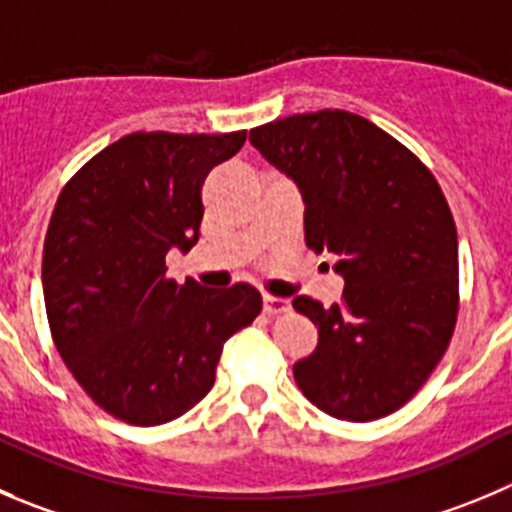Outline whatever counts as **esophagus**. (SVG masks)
I'll return each instance as SVG.
<instances>
[{
	"instance_id": "esophagus-1",
	"label": "esophagus",
	"mask_w": 512,
	"mask_h": 512,
	"mask_svg": "<svg viewBox=\"0 0 512 512\" xmlns=\"http://www.w3.org/2000/svg\"><path fill=\"white\" fill-rule=\"evenodd\" d=\"M291 309V304H289V299H284V296H271V294H266L264 296V311L266 314H284V311H289Z\"/></svg>"
}]
</instances>
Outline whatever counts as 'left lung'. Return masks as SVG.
Masks as SVG:
<instances>
[{
  "mask_svg": "<svg viewBox=\"0 0 512 512\" xmlns=\"http://www.w3.org/2000/svg\"><path fill=\"white\" fill-rule=\"evenodd\" d=\"M251 145L299 188L306 246L332 251L344 301L296 296L319 344L294 364L311 405L349 422L399 410L457 319V231L437 180L402 143L347 110L253 128Z\"/></svg>",
  "mask_w": 512,
  "mask_h": 512,
  "instance_id": "1",
  "label": "left lung"
}]
</instances>
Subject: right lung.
I'll list each match as a JSON object with an SVG mask.
<instances>
[{
    "mask_svg": "<svg viewBox=\"0 0 512 512\" xmlns=\"http://www.w3.org/2000/svg\"><path fill=\"white\" fill-rule=\"evenodd\" d=\"M246 133H133L97 153L57 198L42 289L57 352L105 412L165 425L216 382L223 344L261 311L251 284L165 279V256L201 236V186Z\"/></svg>",
    "mask_w": 512,
    "mask_h": 512,
    "instance_id": "1",
    "label": "right lung"
}]
</instances>
